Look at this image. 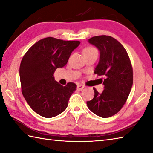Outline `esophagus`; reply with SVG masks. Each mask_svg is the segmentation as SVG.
<instances>
[{
    "mask_svg": "<svg viewBox=\"0 0 153 153\" xmlns=\"http://www.w3.org/2000/svg\"><path fill=\"white\" fill-rule=\"evenodd\" d=\"M84 87L85 86H83V85H77V89L79 91H82L83 88H84Z\"/></svg>",
    "mask_w": 153,
    "mask_h": 153,
    "instance_id": "34e87169",
    "label": "esophagus"
}]
</instances>
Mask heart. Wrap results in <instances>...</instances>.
Segmentation results:
<instances>
[{"instance_id": "heart-1", "label": "heart", "mask_w": 153, "mask_h": 153, "mask_svg": "<svg viewBox=\"0 0 153 153\" xmlns=\"http://www.w3.org/2000/svg\"><path fill=\"white\" fill-rule=\"evenodd\" d=\"M96 50L94 49V48L93 47H87L86 48L84 49V51H83V54H86V53H91V52H93V51H95Z\"/></svg>"}]
</instances>
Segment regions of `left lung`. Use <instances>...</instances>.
<instances>
[{"label":"left lung","instance_id":"8db88e82","mask_svg":"<svg viewBox=\"0 0 153 153\" xmlns=\"http://www.w3.org/2000/svg\"><path fill=\"white\" fill-rule=\"evenodd\" d=\"M88 42L100 51V60L94 73L105 76V89L99 94L96 88L94 98L86 102L88 108L102 118L117 114L123 108L132 88L133 70L125 48L113 37L106 35L93 36Z\"/></svg>","mask_w":153,"mask_h":153}]
</instances>
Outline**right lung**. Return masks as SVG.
Masks as SVG:
<instances>
[{"mask_svg": "<svg viewBox=\"0 0 153 153\" xmlns=\"http://www.w3.org/2000/svg\"><path fill=\"white\" fill-rule=\"evenodd\" d=\"M80 43L47 37L34 44L23 56L19 68L22 93L36 113L52 118L67 108L76 85H61L54 80V73L67 65Z\"/></svg>", "mask_w": 153, "mask_h": 153, "instance_id": "add662e5", "label": "right lung"}]
</instances>
